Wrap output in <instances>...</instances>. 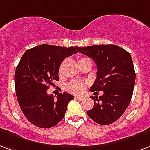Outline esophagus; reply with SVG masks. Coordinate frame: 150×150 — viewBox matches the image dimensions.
Here are the masks:
<instances>
[{
  "label": "esophagus",
  "mask_w": 150,
  "mask_h": 150,
  "mask_svg": "<svg viewBox=\"0 0 150 150\" xmlns=\"http://www.w3.org/2000/svg\"><path fill=\"white\" fill-rule=\"evenodd\" d=\"M75 99L78 100H83V99H84V98H83V97H79V96H77V97H75Z\"/></svg>",
  "instance_id": "esophagus-1"
}]
</instances>
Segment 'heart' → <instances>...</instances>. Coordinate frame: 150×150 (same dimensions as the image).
I'll list each match as a JSON object with an SVG mask.
<instances>
[{
    "instance_id": "b5f03b06",
    "label": "heart",
    "mask_w": 150,
    "mask_h": 150,
    "mask_svg": "<svg viewBox=\"0 0 150 150\" xmlns=\"http://www.w3.org/2000/svg\"><path fill=\"white\" fill-rule=\"evenodd\" d=\"M86 59H88V58H85V57L80 58L79 62L86 60ZM66 89L69 92H71V93H75V94H79V93H83V91H84L85 84L83 82H80V81H71L70 83H67V86H66Z\"/></svg>"
}]
</instances>
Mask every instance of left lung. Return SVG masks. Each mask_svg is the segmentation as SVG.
Returning <instances> with one entry per match:
<instances>
[{"mask_svg": "<svg viewBox=\"0 0 150 150\" xmlns=\"http://www.w3.org/2000/svg\"><path fill=\"white\" fill-rule=\"evenodd\" d=\"M91 57L97 64V79L90 91L103 90L94 100L92 109L86 113L90 119L101 125L116 121L131 102L135 83V72L131 55L116 45H97L78 49Z\"/></svg>", "mask_w": 150, "mask_h": 150, "instance_id": "obj_1", "label": "left lung"}]
</instances>
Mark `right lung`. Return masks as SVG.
<instances>
[{"label":"right lung","mask_w":150,"mask_h":150,"mask_svg":"<svg viewBox=\"0 0 150 150\" xmlns=\"http://www.w3.org/2000/svg\"><path fill=\"white\" fill-rule=\"evenodd\" d=\"M78 49L43 44L27 50L22 56L15 72L16 94L25 117L34 126L50 128L64 118L74 97L60 93L55 100L47 90L59 80L63 60L77 53Z\"/></svg>","instance_id":"obj_1"}]
</instances>
